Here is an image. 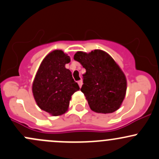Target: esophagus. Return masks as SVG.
I'll return each mask as SVG.
<instances>
[{
    "label": "esophagus",
    "mask_w": 159,
    "mask_h": 159,
    "mask_svg": "<svg viewBox=\"0 0 159 159\" xmlns=\"http://www.w3.org/2000/svg\"><path fill=\"white\" fill-rule=\"evenodd\" d=\"M78 84H79L80 87H81L82 85H83V81H82V80H79V81H78Z\"/></svg>",
    "instance_id": "1"
}]
</instances>
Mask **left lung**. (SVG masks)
<instances>
[{"instance_id": "8db88e82", "label": "left lung", "mask_w": 159, "mask_h": 159, "mask_svg": "<svg viewBox=\"0 0 159 159\" xmlns=\"http://www.w3.org/2000/svg\"><path fill=\"white\" fill-rule=\"evenodd\" d=\"M73 58L86 69L80 90L92 110L104 114L117 110L125 98L127 83L115 60L101 50L89 53L79 51Z\"/></svg>"}]
</instances>
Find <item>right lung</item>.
Masks as SVG:
<instances>
[{
	"label": "right lung",
	"mask_w": 159,
	"mask_h": 159,
	"mask_svg": "<svg viewBox=\"0 0 159 159\" xmlns=\"http://www.w3.org/2000/svg\"><path fill=\"white\" fill-rule=\"evenodd\" d=\"M70 57L62 50H53L42 61L32 86L37 106L52 116L67 111L71 96L80 87L65 65Z\"/></svg>",
	"instance_id": "add662e5"
}]
</instances>
